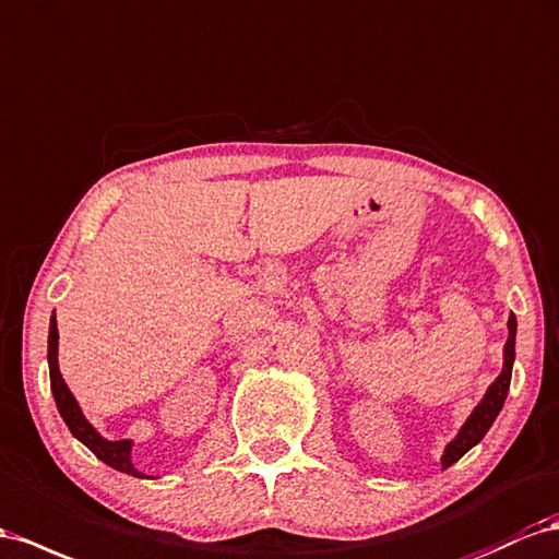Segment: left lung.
I'll list each match as a JSON object with an SVG mask.
<instances>
[{"label": "left lung", "instance_id": "obj_1", "mask_svg": "<svg viewBox=\"0 0 559 559\" xmlns=\"http://www.w3.org/2000/svg\"><path fill=\"white\" fill-rule=\"evenodd\" d=\"M515 334H518V320H515V314H510L508 317V341L503 348V371L499 373V379L489 385L485 400L475 406V412L471 414V418L465 420L461 432L447 444L444 456H442V467H449L451 463H456L465 454V451H471L481 440V437L487 435L496 416H499V412L503 409V402H506L508 388H510L512 361H515Z\"/></svg>", "mask_w": 559, "mask_h": 559}]
</instances>
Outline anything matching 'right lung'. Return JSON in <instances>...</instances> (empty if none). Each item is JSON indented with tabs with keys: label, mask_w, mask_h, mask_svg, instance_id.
Returning <instances> with one entry per match:
<instances>
[{
	"label": "right lung",
	"mask_w": 559,
	"mask_h": 559,
	"mask_svg": "<svg viewBox=\"0 0 559 559\" xmlns=\"http://www.w3.org/2000/svg\"><path fill=\"white\" fill-rule=\"evenodd\" d=\"M49 373H51V390H53V400L60 416H63L66 426L70 432L78 437L82 444L94 451L96 459H100L105 465L115 467L119 473H127L133 477H145L143 473L135 471L131 465V442L129 440H119L110 442L103 440V437L94 430V426L84 418L78 400L72 397V392L68 390L63 376L58 371V326H56V317H51V326H49Z\"/></svg>",
	"instance_id": "add662e5"
}]
</instances>
